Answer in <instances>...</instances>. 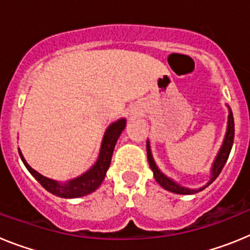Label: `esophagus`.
I'll list each match as a JSON object with an SVG mask.
<instances>
[{"instance_id": "34e87169", "label": "esophagus", "mask_w": 250, "mask_h": 250, "mask_svg": "<svg viewBox=\"0 0 250 250\" xmlns=\"http://www.w3.org/2000/svg\"><path fill=\"white\" fill-rule=\"evenodd\" d=\"M131 111H132V112H134V111H136V110H135V109H132V110H131Z\"/></svg>"}]
</instances>
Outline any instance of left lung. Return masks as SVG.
Instances as JSON below:
<instances>
[{
  "mask_svg": "<svg viewBox=\"0 0 250 250\" xmlns=\"http://www.w3.org/2000/svg\"><path fill=\"white\" fill-rule=\"evenodd\" d=\"M228 121H227V131H225L224 139H223L222 146H220L219 151L216 154L215 159H214L213 164H211V169H210V176H209V182L207 183L205 185L200 188H188L184 187V185L179 184L176 183L174 179H171L170 176L165 175L159 167L156 165L155 160L152 158L151 154V149H150V143L149 139L146 141V152H147V160H149V165L151 167L152 173H154V178L158 182V184L160 185L161 188H164L165 190L171 191V193L175 194H182V195H190V194H195L202 191L203 189H205L207 187L211 184V183L218 178V175L220 174L222 169L224 167L225 163L228 160L229 154H230L231 146H233V141H234V119H233V114H231V110L228 105Z\"/></svg>",
  "mask_w": 250,
  "mask_h": 250,
  "instance_id": "obj_1",
  "label": "left lung"
}]
</instances>
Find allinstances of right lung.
Returning <instances> with one entry per match:
<instances>
[{
  "label": "right lung",
  "instance_id": "right-lung-1",
  "mask_svg": "<svg viewBox=\"0 0 250 250\" xmlns=\"http://www.w3.org/2000/svg\"><path fill=\"white\" fill-rule=\"evenodd\" d=\"M126 126V119L121 118L119 120L114 121L107 126L105 130V134L103 136L101 141L100 151L96 161L94 163L89 170H86L85 173L79 175L77 178L71 179V180H66V182H59L54 180L47 176H43L35 169L27 164L23 155H22L21 150L19 149L21 160L23 161L25 167L31 173V175L36 179L40 184L45 188L46 190L50 191L54 195L60 196V198H65V199H72V198H80L85 196L87 194H91L101 185V183L105 179L106 171L109 169L110 163H111L112 152L114 147L116 145L119 136L121 135L123 130Z\"/></svg>",
  "mask_w": 250,
  "mask_h": 250
}]
</instances>
